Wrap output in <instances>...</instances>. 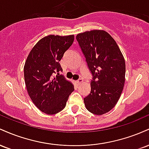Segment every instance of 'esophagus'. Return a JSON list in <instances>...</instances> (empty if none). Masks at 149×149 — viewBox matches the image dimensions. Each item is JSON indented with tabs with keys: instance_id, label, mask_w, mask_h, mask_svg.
<instances>
[{
	"instance_id": "esophagus-1",
	"label": "esophagus",
	"mask_w": 149,
	"mask_h": 149,
	"mask_svg": "<svg viewBox=\"0 0 149 149\" xmlns=\"http://www.w3.org/2000/svg\"><path fill=\"white\" fill-rule=\"evenodd\" d=\"M83 80L82 79V78H79V79L76 80V83H77V84H78V85L81 84V83H83Z\"/></svg>"
}]
</instances>
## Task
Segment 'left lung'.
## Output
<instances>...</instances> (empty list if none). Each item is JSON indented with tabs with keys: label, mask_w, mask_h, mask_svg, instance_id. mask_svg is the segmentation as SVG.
Listing matches in <instances>:
<instances>
[{
	"label": "left lung",
	"mask_w": 149,
	"mask_h": 149,
	"mask_svg": "<svg viewBox=\"0 0 149 149\" xmlns=\"http://www.w3.org/2000/svg\"><path fill=\"white\" fill-rule=\"evenodd\" d=\"M86 59L92 80L91 91L84 98L92 113L103 115L118 102L125 80V61L118 45L104 30H92L76 36Z\"/></svg>",
	"instance_id": "left-lung-1"
}]
</instances>
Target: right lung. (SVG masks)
I'll use <instances>...</instances> for the list:
<instances>
[{
	"instance_id": "1",
	"label": "right lung",
	"mask_w": 149,
	"mask_h": 149,
	"mask_svg": "<svg viewBox=\"0 0 149 149\" xmlns=\"http://www.w3.org/2000/svg\"><path fill=\"white\" fill-rule=\"evenodd\" d=\"M73 40V35L45 36L34 45L25 61L24 74L29 95L36 107L48 115L62 111L74 90L72 83L59 75L62 71L59 61Z\"/></svg>"
}]
</instances>
